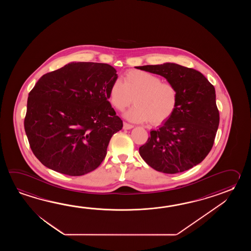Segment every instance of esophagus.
I'll return each instance as SVG.
<instances>
[{
    "label": "esophagus",
    "instance_id": "1",
    "mask_svg": "<svg viewBox=\"0 0 251 251\" xmlns=\"http://www.w3.org/2000/svg\"><path fill=\"white\" fill-rule=\"evenodd\" d=\"M123 127L125 130H129V129H132V128L133 127V125H130V124L126 123V122H125V123H124Z\"/></svg>",
    "mask_w": 251,
    "mask_h": 251
}]
</instances>
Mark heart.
Returning a JSON list of instances; mask_svg holds the SVG:
<instances>
[{"mask_svg":"<svg viewBox=\"0 0 251 251\" xmlns=\"http://www.w3.org/2000/svg\"><path fill=\"white\" fill-rule=\"evenodd\" d=\"M178 98L173 83L141 70L128 71L122 81H113L108 91L109 101L118 111H123L133 100L135 106L126 113V118L133 122L149 121L154 126L164 123L174 114Z\"/></svg>","mask_w":251,"mask_h":251,"instance_id":"obj_1","label":"heart"}]
</instances>
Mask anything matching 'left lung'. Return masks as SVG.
<instances>
[{
	"mask_svg": "<svg viewBox=\"0 0 251 251\" xmlns=\"http://www.w3.org/2000/svg\"><path fill=\"white\" fill-rule=\"evenodd\" d=\"M136 68L163 76L179 95L176 111L159 129L151 131L139 148L141 157L155 171L167 174L198 165L212 149L220 122L214 87L200 72L179 64Z\"/></svg>",
	"mask_w": 251,
	"mask_h": 251,
	"instance_id": "8db88e82",
	"label": "left lung"
}]
</instances>
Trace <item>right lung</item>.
Wrapping results in <instances>:
<instances>
[{
    "label": "right lung",
    "mask_w": 251,
    "mask_h": 251,
    "mask_svg": "<svg viewBox=\"0 0 251 251\" xmlns=\"http://www.w3.org/2000/svg\"><path fill=\"white\" fill-rule=\"evenodd\" d=\"M118 79L111 65L71 63L43 75L27 98L24 128L43 165L68 176L94 171L123 127L108 101Z\"/></svg>",
    "instance_id": "1"
}]
</instances>
